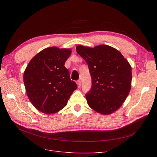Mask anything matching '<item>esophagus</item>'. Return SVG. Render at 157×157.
I'll return each instance as SVG.
<instances>
[{"instance_id":"obj_1","label":"esophagus","mask_w":157,"mask_h":157,"mask_svg":"<svg viewBox=\"0 0 157 157\" xmlns=\"http://www.w3.org/2000/svg\"><path fill=\"white\" fill-rule=\"evenodd\" d=\"M76 83H77V85H78V87L80 88L81 85V80H78L76 81Z\"/></svg>"}]
</instances>
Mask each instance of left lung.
I'll return each mask as SVG.
<instances>
[{"label": "left lung", "instance_id": "obj_1", "mask_svg": "<svg viewBox=\"0 0 157 157\" xmlns=\"http://www.w3.org/2000/svg\"><path fill=\"white\" fill-rule=\"evenodd\" d=\"M76 52L87 63L92 77V88L86 94L88 105L102 114L116 111L131 88L130 63L117 49L108 45H79Z\"/></svg>", "mask_w": 157, "mask_h": 157}]
</instances>
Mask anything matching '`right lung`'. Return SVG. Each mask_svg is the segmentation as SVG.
<instances>
[{
	"label": "right lung",
	"instance_id": "add662e5",
	"mask_svg": "<svg viewBox=\"0 0 157 157\" xmlns=\"http://www.w3.org/2000/svg\"><path fill=\"white\" fill-rule=\"evenodd\" d=\"M71 54V49L47 48L27 66L23 74L25 87L30 101L39 111L48 114L59 111L77 89L64 66Z\"/></svg>",
	"mask_w": 157,
	"mask_h": 157
}]
</instances>
